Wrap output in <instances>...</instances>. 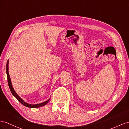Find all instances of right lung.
Listing matches in <instances>:
<instances>
[{
	"label": "right lung",
	"mask_w": 129,
	"mask_h": 129,
	"mask_svg": "<svg viewBox=\"0 0 129 129\" xmlns=\"http://www.w3.org/2000/svg\"><path fill=\"white\" fill-rule=\"evenodd\" d=\"M6 74H7V76H8V84H9V87L10 88V91L11 92V93L12 94V95L17 99V100L21 102L22 104L24 106L26 107H28L29 108H38V107H40L43 106H45V105L47 104L48 102H49V100H50V98H49L48 100L42 103L41 104H35V105H31V104H29L27 102H25L24 101V100H23L22 99L19 97L18 94L16 93L15 91L14 90V89L13 88L12 85V83L11 82V79L10 77V75L9 74V60H8L7 61V64H6Z\"/></svg>",
	"instance_id": "1"
}]
</instances>
